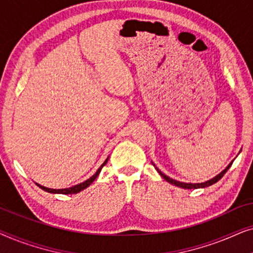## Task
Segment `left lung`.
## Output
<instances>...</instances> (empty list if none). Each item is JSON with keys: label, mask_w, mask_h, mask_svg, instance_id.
I'll use <instances>...</instances> for the list:
<instances>
[{"label": "left lung", "mask_w": 253, "mask_h": 253, "mask_svg": "<svg viewBox=\"0 0 253 253\" xmlns=\"http://www.w3.org/2000/svg\"><path fill=\"white\" fill-rule=\"evenodd\" d=\"M241 152V151H240ZM233 162H234V160L230 162L229 165L227 166L226 168L223 169L222 171L220 172V174H217L215 177H213V178H211V179H209V181H206V182H203V183H184V182H179V181H176V179H172V178H170L169 177V176H167V175H165L164 172H162L160 169H159L157 166H155L153 162H152V165L154 166V168L157 169V171L159 172V174H160L162 177H164L166 181H167L168 183H170V184H174L175 186H178V188H182V189H202V188H207V186H210V185H212V184H214V183H216L217 181H219V179H221L222 178V176L226 174V171L228 170V169L230 168V166L233 165Z\"/></svg>", "instance_id": "1"}]
</instances>
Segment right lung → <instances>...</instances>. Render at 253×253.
Instances as JSON below:
<instances>
[{
	"mask_svg": "<svg viewBox=\"0 0 253 253\" xmlns=\"http://www.w3.org/2000/svg\"><path fill=\"white\" fill-rule=\"evenodd\" d=\"M108 159H109V157L106 159L105 162H103V164H102L101 166H100L99 169L95 171L94 175L91 176V177H89L88 179H86V181L79 183V184H76V185H74V186H70V188H65V189H50V188H47V186L40 185L39 183H36V184H37L38 186H39L40 189H42L43 191L49 192V193H62V195H74V193H78V192L83 191V190H84V189L88 188V186L91 185L93 182H94V179H95L96 177H98L99 174H100V171H101L102 167L107 164V161H108Z\"/></svg>",
	"mask_w": 253,
	"mask_h": 253,
	"instance_id": "right-lung-1",
	"label": "right lung"
}]
</instances>
